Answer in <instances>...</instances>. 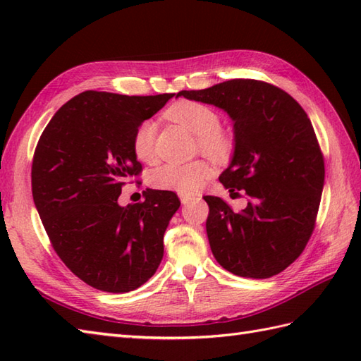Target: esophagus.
Listing matches in <instances>:
<instances>
[{
	"mask_svg": "<svg viewBox=\"0 0 361 361\" xmlns=\"http://www.w3.org/2000/svg\"><path fill=\"white\" fill-rule=\"evenodd\" d=\"M192 200H195V195H190V194H180V202L183 204H188Z\"/></svg>",
	"mask_w": 361,
	"mask_h": 361,
	"instance_id": "obj_1",
	"label": "esophagus"
}]
</instances>
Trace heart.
Listing matches in <instances>:
<instances>
[{
  "instance_id": "1",
  "label": "heart",
  "mask_w": 361,
  "mask_h": 361,
  "mask_svg": "<svg viewBox=\"0 0 361 361\" xmlns=\"http://www.w3.org/2000/svg\"><path fill=\"white\" fill-rule=\"evenodd\" d=\"M167 119L185 126L198 137L200 147L216 158H225L233 150V137L219 127L220 118L209 105L195 101H178L166 110ZM157 126L144 121L136 127L133 135V152L142 163L155 159ZM212 167L204 159L169 161L153 169L149 175L150 186L163 190H175L180 194H194L209 178Z\"/></svg>"
}]
</instances>
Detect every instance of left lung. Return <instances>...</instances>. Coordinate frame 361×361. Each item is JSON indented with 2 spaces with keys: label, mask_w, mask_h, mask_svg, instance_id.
Returning <instances> with one entry per match:
<instances>
[{
  "label": "left lung",
  "mask_w": 361,
  "mask_h": 361,
  "mask_svg": "<svg viewBox=\"0 0 361 361\" xmlns=\"http://www.w3.org/2000/svg\"><path fill=\"white\" fill-rule=\"evenodd\" d=\"M180 96L231 118L234 153L219 180L229 192L245 190L251 198L234 212L221 198L204 197L214 257L243 278L265 279L286 270L310 239L324 186V161L307 114L283 90L251 79Z\"/></svg>",
  "instance_id": "obj_1"
}]
</instances>
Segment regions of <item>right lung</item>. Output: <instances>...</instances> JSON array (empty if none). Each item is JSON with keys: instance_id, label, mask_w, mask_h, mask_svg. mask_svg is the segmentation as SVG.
Instances as JSON below:
<instances>
[{"instance_id": "right-lung-1", "label": "right lung", "mask_w": 361, "mask_h": 361, "mask_svg": "<svg viewBox=\"0 0 361 361\" xmlns=\"http://www.w3.org/2000/svg\"><path fill=\"white\" fill-rule=\"evenodd\" d=\"M172 96L83 91L60 106L37 144L38 216L59 257L97 290H136L163 259V237L180 208L178 197L147 189L141 203L121 206L118 198L142 169L132 145L136 127Z\"/></svg>"}]
</instances>
